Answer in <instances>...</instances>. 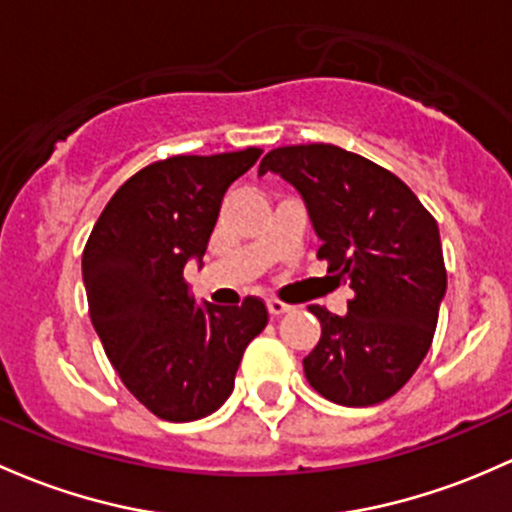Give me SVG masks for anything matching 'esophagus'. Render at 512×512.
I'll list each match as a JSON object with an SVG mask.
<instances>
[{
  "instance_id": "esophagus-1",
  "label": "esophagus",
  "mask_w": 512,
  "mask_h": 512,
  "mask_svg": "<svg viewBox=\"0 0 512 512\" xmlns=\"http://www.w3.org/2000/svg\"><path fill=\"white\" fill-rule=\"evenodd\" d=\"M267 311H270V316H282V314H287V311H292V306H287L284 301L270 299L267 301Z\"/></svg>"
}]
</instances>
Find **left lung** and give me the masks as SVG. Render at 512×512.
I'll use <instances>...</instances> for the list:
<instances>
[{"label":"left lung","mask_w":512,"mask_h":512,"mask_svg":"<svg viewBox=\"0 0 512 512\" xmlns=\"http://www.w3.org/2000/svg\"><path fill=\"white\" fill-rule=\"evenodd\" d=\"M304 198L319 260L351 282L348 314L309 306L321 338L304 358L309 385L346 407L395 395L427 355L446 294L437 220L395 174L333 144L272 149L257 174Z\"/></svg>","instance_id":"8db88e82"}]
</instances>
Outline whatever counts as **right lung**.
I'll list each match as a JSON object with an SVG mask.
<instances>
[{
    "mask_svg": "<svg viewBox=\"0 0 512 512\" xmlns=\"http://www.w3.org/2000/svg\"><path fill=\"white\" fill-rule=\"evenodd\" d=\"M262 149L171 157L117 188L83 252L90 319L122 383L149 412L193 422L230 397L267 306H198L184 270L203 265L220 203Z\"/></svg>",
    "mask_w": 512,
    "mask_h": 512,
    "instance_id": "obj_1",
    "label": "right lung"
}]
</instances>
